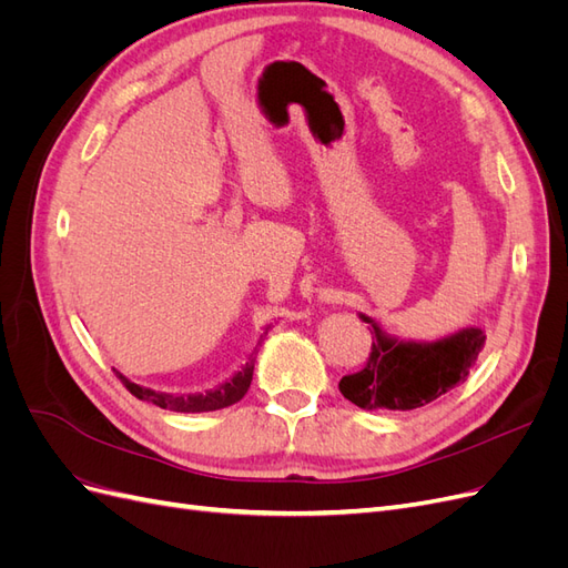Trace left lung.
<instances>
[{
    "instance_id": "left-lung-1",
    "label": "left lung",
    "mask_w": 568,
    "mask_h": 568,
    "mask_svg": "<svg viewBox=\"0 0 568 568\" xmlns=\"http://www.w3.org/2000/svg\"><path fill=\"white\" fill-rule=\"evenodd\" d=\"M359 317L372 324V353L367 365L343 376L338 388L363 409H415L440 398L467 379L486 343L478 326L432 343L398 341L372 317Z\"/></svg>"
}]
</instances>
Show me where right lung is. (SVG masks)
Masks as SVG:
<instances>
[{
	"label": "right lung",
	"mask_w": 568,
	"mask_h": 568,
	"mask_svg": "<svg viewBox=\"0 0 568 568\" xmlns=\"http://www.w3.org/2000/svg\"><path fill=\"white\" fill-rule=\"evenodd\" d=\"M270 329V326H267ZM265 329V334H267ZM263 334V336H265ZM261 336V341H263ZM257 341V343H261ZM255 353H257V346L255 351L251 353L248 363L242 367V372H236L230 382L220 384L217 388L213 390H205V393H189V395H180V393H161V390H151V388H144L140 384H132L130 379H125L123 374L115 372V376L120 382L125 384V388L134 395V398L140 400H146V403H153L159 405L163 409H173V412H213V409H222V407H230L234 403H239L246 395L248 386H251V379H253V367H255Z\"/></svg>",
	"instance_id": "right-lung-1"
}]
</instances>
